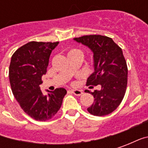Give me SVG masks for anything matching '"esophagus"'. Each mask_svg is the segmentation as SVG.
<instances>
[{
  "instance_id": "1",
  "label": "esophagus",
  "mask_w": 148,
  "mask_h": 148,
  "mask_svg": "<svg viewBox=\"0 0 148 148\" xmlns=\"http://www.w3.org/2000/svg\"><path fill=\"white\" fill-rule=\"evenodd\" d=\"M71 93H73L74 95H76V96H81L82 94V91L81 90H77V89H72L71 90Z\"/></svg>"
}]
</instances>
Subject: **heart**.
Masks as SVG:
<instances>
[{
	"mask_svg": "<svg viewBox=\"0 0 148 148\" xmlns=\"http://www.w3.org/2000/svg\"><path fill=\"white\" fill-rule=\"evenodd\" d=\"M77 51H79V50H77V49H72V50H71V51H69L68 54H71V53H74V52H77Z\"/></svg>",
	"mask_w": 148,
	"mask_h": 148,
	"instance_id": "heart-1",
	"label": "heart"
}]
</instances>
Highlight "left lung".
Masks as SVG:
<instances>
[{
    "mask_svg": "<svg viewBox=\"0 0 148 148\" xmlns=\"http://www.w3.org/2000/svg\"><path fill=\"white\" fill-rule=\"evenodd\" d=\"M74 41L86 46L93 54V72L86 85L101 86V90H85L95 98L87 110L93 116H106L120 106L126 92L127 67L123 51L112 39L101 35L84 36Z\"/></svg>",
    "mask_w": 148,
    "mask_h": 148,
    "instance_id": "8db88e82",
    "label": "left lung"
}]
</instances>
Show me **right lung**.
<instances>
[{
  "mask_svg": "<svg viewBox=\"0 0 148 148\" xmlns=\"http://www.w3.org/2000/svg\"><path fill=\"white\" fill-rule=\"evenodd\" d=\"M58 42L32 41L17 49L9 66V82L15 98L28 116L36 121H45L59 110L66 94L64 88L47 91L43 95L39 85L47 73L49 58Z\"/></svg>",
  "mask_w": 148,
  "mask_h": 148,
  "instance_id": "obj_1",
  "label": "right lung"
}]
</instances>
